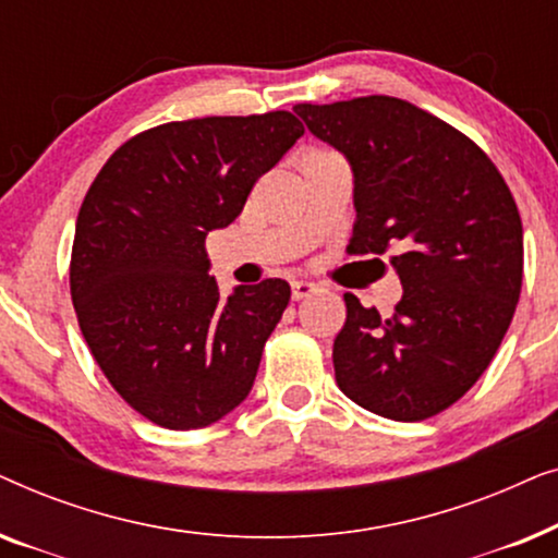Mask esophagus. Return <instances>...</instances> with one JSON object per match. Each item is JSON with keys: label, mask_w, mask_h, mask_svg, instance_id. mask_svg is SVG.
Segmentation results:
<instances>
[{"label": "esophagus", "mask_w": 558, "mask_h": 558, "mask_svg": "<svg viewBox=\"0 0 558 558\" xmlns=\"http://www.w3.org/2000/svg\"><path fill=\"white\" fill-rule=\"evenodd\" d=\"M317 284H312V281H294V284H292V296H294V300L296 302H300V300H307V296L310 294H315L317 292Z\"/></svg>", "instance_id": "esophagus-1"}]
</instances>
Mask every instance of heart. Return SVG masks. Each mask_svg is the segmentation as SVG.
Wrapping results in <instances>:
<instances>
[{"mask_svg": "<svg viewBox=\"0 0 558 558\" xmlns=\"http://www.w3.org/2000/svg\"><path fill=\"white\" fill-rule=\"evenodd\" d=\"M315 151H319V149H315Z\"/></svg>", "mask_w": 558, "mask_h": 558, "instance_id": "1", "label": "heart"}]
</instances>
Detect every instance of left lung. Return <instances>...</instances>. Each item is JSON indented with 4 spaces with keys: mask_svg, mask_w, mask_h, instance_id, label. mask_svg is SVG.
<instances>
[{
    "mask_svg": "<svg viewBox=\"0 0 558 558\" xmlns=\"http://www.w3.org/2000/svg\"><path fill=\"white\" fill-rule=\"evenodd\" d=\"M294 111L353 165L348 251H393L403 287L391 317L345 294L332 348L340 391L393 422L437 416L483 376L521 296L523 226L510 187L470 136L401 98Z\"/></svg>",
    "mask_w": 558,
    "mask_h": 558,
    "instance_id": "8db88e82",
    "label": "left lung"
}]
</instances>
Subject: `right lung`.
Here are the masks:
<instances>
[{
	"instance_id": "1",
	"label": "right lung",
	"mask_w": 558,
	"mask_h": 558,
	"mask_svg": "<svg viewBox=\"0 0 558 558\" xmlns=\"http://www.w3.org/2000/svg\"><path fill=\"white\" fill-rule=\"evenodd\" d=\"M304 134L289 111L170 121L106 159L75 220L71 296L86 345L121 399L165 429H201L246 399L292 289L220 296L205 235Z\"/></svg>"
}]
</instances>
